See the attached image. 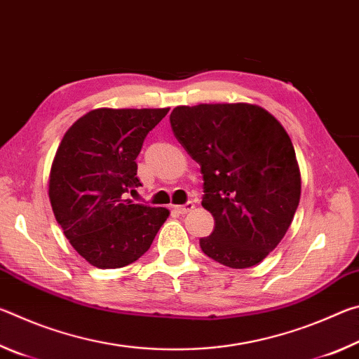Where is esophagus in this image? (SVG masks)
<instances>
[{
    "label": "esophagus",
    "mask_w": 359,
    "mask_h": 359,
    "mask_svg": "<svg viewBox=\"0 0 359 359\" xmlns=\"http://www.w3.org/2000/svg\"><path fill=\"white\" fill-rule=\"evenodd\" d=\"M194 209V204L191 203V201H188V203H185L184 205H174V210L177 212V214H188V212L190 210H193Z\"/></svg>",
    "instance_id": "34e87169"
}]
</instances>
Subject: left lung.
<instances>
[{
  "label": "left lung",
  "instance_id": "obj_1",
  "mask_svg": "<svg viewBox=\"0 0 359 359\" xmlns=\"http://www.w3.org/2000/svg\"><path fill=\"white\" fill-rule=\"evenodd\" d=\"M171 128L204 180L203 208L215 220L201 250L245 269L283 239L301 198L294 147L274 115L257 104L177 106Z\"/></svg>",
  "mask_w": 359,
  "mask_h": 359
}]
</instances>
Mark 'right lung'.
Listing matches in <instances>:
<instances>
[{
  "label": "right lung",
  "mask_w": 359,
  "mask_h": 359,
  "mask_svg": "<svg viewBox=\"0 0 359 359\" xmlns=\"http://www.w3.org/2000/svg\"><path fill=\"white\" fill-rule=\"evenodd\" d=\"M169 109H95L65 133L48 177L52 210L74 250L100 269L135 263L169 210L133 204L136 158Z\"/></svg>",
  "instance_id": "add662e5"
}]
</instances>
